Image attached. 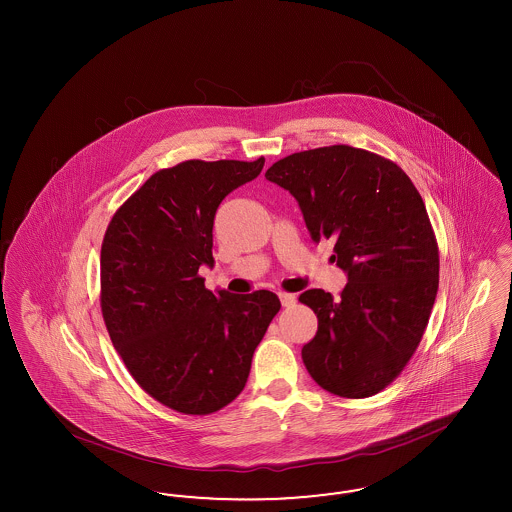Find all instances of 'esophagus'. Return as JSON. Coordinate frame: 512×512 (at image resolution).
Listing matches in <instances>:
<instances>
[{
    "label": "esophagus",
    "instance_id": "obj_1",
    "mask_svg": "<svg viewBox=\"0 0 512 512\" xmlns=\"http://www.w3.org/2000/svg\"><path fill=\"white\" fill-rule=\"evenodd\" d=\"M279 300H281V306H283V308H291V306H295L296 304V295H291V293H279Z\"/></svg>",
    "mask_w": 512,
    "mask_h": 512
}]
</instances>
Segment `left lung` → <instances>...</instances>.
<instances>
[{
  "label": "left lung",
  "instance_id": "left-lung-1",
  "mask_svg": "<svg viewBox=\"0 0 512 512\" xmlns=\"http://www.w3.org/2000/svg\"><path fill=\"white\" fill-rule=\"evenodd\" d=\"M266 180L295 197L313 242L332 238L347 274L340 298L310 289L317 315L302 347L313 381L341 398L390 385L417 351L439 287V249L426 206L390 159L345 144L287 155Z\"/></svg>",
  "mask_w": 512,
  "mask_h": 512
}]
</instances>
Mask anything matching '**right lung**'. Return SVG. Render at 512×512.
Listing matches in <instances>:
<instances>
[{
  "label": "right lung",
  "mask_w": 512,
  "mask_h": 512,
  "mask_svg": "<svg viewBox=\"0 0 512 512\" xmlns=\"http://www.w3.org/2000/svg\"><path fill=\"white\" fill-rule=\"evenodd\" d=\"M257 161L189 159L152 174L110 219L101 246V311L144 392L184 415H210L244 390L281 304L270 291L204 287L217 206L263 171Z\"/></svg>",
  "instance_id": "obj_1"
}]
</instances>
